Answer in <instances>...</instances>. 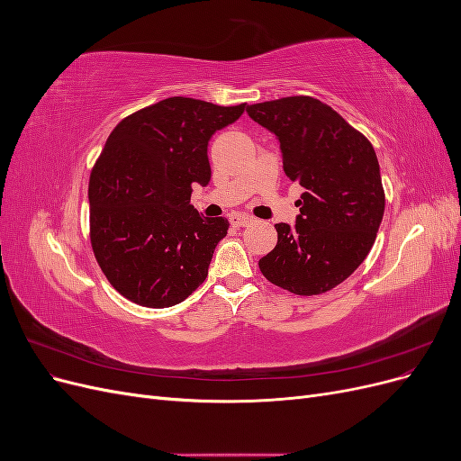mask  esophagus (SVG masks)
I'll use <instances>...</instances> for the list:
<instances>
[{
	"mask_svg": "<svg viewBox=\"0 0 461 461\" xmlns=\"http://www.w3.org/2000/svg\"><path fill=\"white\" fill-rule=\"evenodd\" d=\"M229 221H230L232 227H246V225H252V222H254V219L246 215V213H232L229 217Z\"/></svg>",
	"mask_w": 461,
	"mask_h": 461,
	"instance_id": "34e87169",
	"label": "esophagus"
}]
</instances>
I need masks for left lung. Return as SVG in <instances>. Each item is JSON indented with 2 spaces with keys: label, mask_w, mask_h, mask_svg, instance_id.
<instances>
[{
  "label": "left lung",
  "mask_w": 461,
  "mask_h": 461,
  "mask_svg": "<svg viewBox=\"0 0 461 461\" xmlns=\"http://www.w3.org/2000/svg\"><path fill=\"white\" fill-rule=\"evenodd\" d=\"M246 111L278 138L286 176L305 190L296 225H275L276 246L259 259V269L292 294H323L359 267L376 239L384 213L376 153L364 134L312 95Z\"/></svg>",
  "instance_id": "left-lung-1"
}]
</instances>
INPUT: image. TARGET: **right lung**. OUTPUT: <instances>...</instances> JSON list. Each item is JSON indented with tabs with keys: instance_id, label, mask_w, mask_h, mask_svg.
<instances>
[{
	"instance_id": "add662e5",
	"label": "right lung",
	"mask_w": 461,
	"mask_h": 461,
	"mask_svg": "<svg viewBox=\"0 0 461 461\" xmlns=\"http://www.w3.org/2000/svg\"><path fill=\"white\" fill-rule=\"evenodd\" d=\"M167 97L124 117L90 173V242L107 281L144 308H171L207 276L229 221L202 217L192 185L212 178L207 142L244 113Z\"/></svg>"
}]
</instances>
